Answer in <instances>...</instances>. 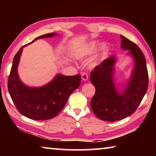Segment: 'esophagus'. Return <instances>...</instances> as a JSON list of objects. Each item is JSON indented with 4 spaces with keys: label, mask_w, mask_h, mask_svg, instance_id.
I'll return each mask as SVG.
<instances>
[{
    "label": "esophagus",
    "mask_w": 156,
    "mask_h": 156,
    "mask_svg": "<svg viewBox=\"0 0 156 156\" xmlns=\"http://www.w3.org/2000/svg\"><path fill=\"white\" fill-rule=\"evenodd\" d=\"M82 79H83V80L86 81L88 80V74L87 73H82Z\"/></svg>",
    "instance_id": "1"
}]
</instances>
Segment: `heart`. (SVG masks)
<instances>
[{"label": "heart", "mask_w": 156, "mask_h": 156, "mask_svg": "<svg viewBox=\"0 0 156 156\" xmlns=\"http://www.w3.org/2000/svg\"><path fill=\"white\" fill-rule=\"evenodd\" d=\"M98 47V44L96 42H91V43L83 44V46L79 47L76 51V56L79 58H84L89 56L97 49ZM103 48L105 49L106 47L103 46Z\"/></svg>", "instance_id": "b5f03b06"}]
</instances>
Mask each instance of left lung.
Instances as JSON below:
<instances>
[{
    "label": "left lung",
    "instance_id": "left-lung-1",
    "mask_svg": "<svg viewBox=\"0 0 156 156\" xmlns=\"http://www.w3.org/2000/svg\"><path fill=\"white\" fill-rule=\"evenodd\" d=\"M121 37V48L129 50L134 68L129 82L122 92L115 88L113 73L115 58L111 56L97 65L91 72L90 80L96 88L91 108L100 120L109 122L124 119L135 112L147 91L149 77L146 59L141 49L125 36Z\"/></svg>",
    "mask_w": 156,
    "mask_h": 156
}]
</instances>
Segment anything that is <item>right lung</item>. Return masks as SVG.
Wrapping results in <instances>:
<instances>
[{
	"mask_svg": "<svg viewBox=\"0 0 156 156\" xmlns=\"http://www.w3.org/2000/svg\"><path fill=\"white\" fill-rule=\"evenodd\" d=\"M56 33L47 34L34 39L50 38ZM15 55L8 78V91L17 110L30 119L44 120L53 118L58 114L67 102L70 94L80 84L81 76L58 74L48 84L41 87H29L18 77L17 68L23 48Z\"/></svg>",
	"mask_w": 156,
	"mask_h": 156,
	"instance_id": "add662e5",
	"label": "right lung"
}]
</instances>
